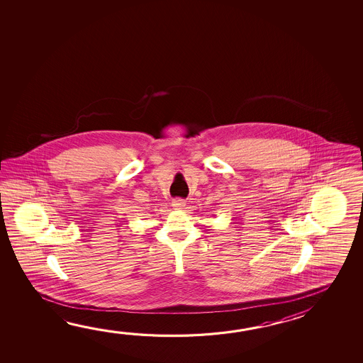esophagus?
Segmentation results:
<instances>
[{
  "label": "esophagus",
  "mask_w": 363,
  "mask_h": 363,
  "mask_svg": "<svg viewBox=\"0 0 363 363\" xmlns=\"http://www.w3.org/2000/svg\"><path fill=\"white\" fill-rule=\"evenodd\" d=\"M172 206L176 210H182L186 206V202L182 199H174V200H172Z\"/></svg>",
  "instance_id": "esophagus-1"
}]
</instances>
